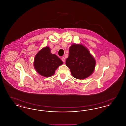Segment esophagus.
<instances>
[{
	"mask_svg": "<svg viewBox=\"0 0 126 126\" xmlns=\"http://www.w3.org/2000/svg\"><path fill=\"white\" fill-rule=\"evenodd\" d=\"M61 60H62V61L63 62H65V57H62L61 58Z\"/></svg>",
	"mask_w": 126,
	"mask_h": 126,
	"instance_id": "obj_1",
	"label": "esophagus"
}]
</instances>
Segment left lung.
Here are the masks:
<instances>
[{"label": "left lung", "mask_w": 126, "mask_h": 126, "mask_svg": "<svg viewBox=\"0 0 126 126\" xmlns=\"http://www.w3.org/2000/svg\"><path fill=\"white\" fill-rule=\"evenodd\" d=\"M66 64L70 69L73 77L83 79L89 77L94 72L95 60L84 46L75 44L69 48Z\"/></svg>", "instance_id": "obj_1"}]
</instances>
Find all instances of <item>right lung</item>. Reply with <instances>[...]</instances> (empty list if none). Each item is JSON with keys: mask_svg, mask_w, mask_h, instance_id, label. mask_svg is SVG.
I'll list each match as a JSON object with an SVG mask.
<instances>
[{"mask_svg": "<svg viewBox=\"0 0 126 126\" xmlns=\"http://www.w3.org/2000/svg\"><path fill=\"white\" fill-rule=\"evenodd\" d=\"M62 64L63 62L57 55L51 53L48 47L43 48L36 54L34 60L36 71L45 77L54 75L55 70Z\"/></svg>", "mask_w": 126, "mask_h": 126, "instance_id": "right-lung-1", "label": "right lung"}]
</instances>
